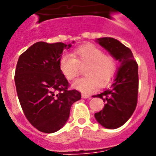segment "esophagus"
Instances as JSON below:
<instances>
[{
  "label": "esophagus",
  "instance_id": "obj_1",
  "mask_svg": "<svg viewBox=\"0 0 156 156\" xmlns=\"http://www.w3.org/2000/svg\"><path fill=\"white\" fill-rule=\"evenodd\" d=\"M82 98H85V99H86V98H90V95H88V94H82Z\"/></svg>",
  "mask_w": 156,
  "mask_h": 156
}]
</instances>
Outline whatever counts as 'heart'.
<instances>
[{
	"label": "heart",
	"mask_w": 156,
	"mask_h": 156,
	"mask_svg": "<svg viewBox=\"0 0 156 156\" xmlns=\"http://www.w3.org/2000/svg\"><path fill=\"white\" fill-rule=\"evenodd\" d=\"M59 70L67 80H74L84 67L85 77L78 78L73 87L89 94L96 90L98 84L105 86L110 83L117 71L116 58L93 44H86L74 51V55L63 54L58 62Z\"/></svg>",
	"instance_id": "1"
}]
</instances>
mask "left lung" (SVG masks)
Masks as SVG:
<instances>
[{"mask_svg":"<svg viewBox=\"0 0 156 156\" xmlns=\"http://www.w3.org/2000/svg\"><path fill=\"white\" fill-rule=\"evenodd\" d=\"M98 44L118 60L120 67L110 89L94 97L103 99L104 108L96 112L98 122L109 129L122 126L134 112L138 100V64L129 48L110 37L98 39Z\"/></svg>","mask_w":156,"mask_h":156,"instance_id":"obj_1","label":"left lung"}]
</instances>
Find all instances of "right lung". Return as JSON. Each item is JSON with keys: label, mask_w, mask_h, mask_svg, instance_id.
Segmentation results:
<instances>
[{"label": "right lung", "mask_w": 156, "mask_h": 156, "mask_svg": "<svg viewBox=\"0 0 156 156\" xmlns=\"http://www.w3.org/2000/svg\"><path fill=\"white\" fill-rule=\"evenodd\" d=\"M70 47L37 42L18 59L14 78L20 103L27 120L42 133L62 128L71 105L82 97L78 90H69V82L58 66L63 50Z\"/></svg>", "instance_id": "1"}]
</instances>
